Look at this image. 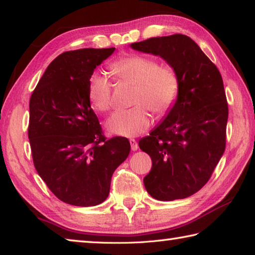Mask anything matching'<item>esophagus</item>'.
I'll use <instances>...</instances> for the list:
<instances>
[{
	"mask_svg": "<svg viewBox=\"0 0 255 255\" xmlns=\"http://www.w3.org/2000/svg\"><path fill=\"white\" fill-rule=\"evenodd\" d=\"M129 142H130V146H131V150H137L138 149V142L135 140V139H129Z\"/></svg>",
	"mask_w": 255,
	"mask_h": 255,
	"instance_id": "1",
	"label": "esophagus"
}]
</instances>
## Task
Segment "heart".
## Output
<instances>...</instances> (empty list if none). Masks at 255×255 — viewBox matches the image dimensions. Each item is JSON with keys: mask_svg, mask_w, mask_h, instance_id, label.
I'll use <instances>...</instances> for the list:
<instances>
[{"mask_svg": "<svg viewBox=\"0 0 255 255\" xmlns=\"http://www.w3.org/2000/svg\"><path fill=\"white\" fill-rule=\"evenodd\" d=\"M110 71L119 81L136 86L132 105L118 110L107 122L108 130L118 136L135 137L150 125V109L164 116L174 107L179 95V78L174 68L159 66L157 60L145 55H125L110 64ZM88 98L99 112H108L113 106V83L101 72H94L88 80Z\"/></svg>", "mask_w": 255, "mask_h": 255, "instance_id": "1", "label": "heart"}]
</instances>
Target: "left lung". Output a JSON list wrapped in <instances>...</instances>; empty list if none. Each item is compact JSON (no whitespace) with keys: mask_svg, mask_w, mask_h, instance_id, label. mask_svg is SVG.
<instances>
[{"mask_svg":"<svg viewBox=\"0 0 255 255\" xmlns=\"http://www.w3.org/2000/svg\"><path fill=\"white\" fill-rule=\"evenodd\" d=\"M131 48L159 55L179 78L174 107L139 147L151 158L143 185L158 201L193 195L211 178L225 150L229 106L219 69L187 35L135 42Z\"/></svg>","mask_w":255,"mask_h":255,"instance_id":"obj_1","label":"left lung"}]
</instances>
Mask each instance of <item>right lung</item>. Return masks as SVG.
Returning a JSON list of instances; mask_svg holds the SVG:
<instances>
[{"label":"right lung","mask_w":255,"mask_h":255,"mask_svg":"<svg viewBox=\"0 0 255 255\" xmlns=\"http://www.w3.org/2000/svg\"><path fill=\"white\" fill-rule=\"evenodd\" d=\"M114 51L88 48L61 53L31 95L27 135L34 167L67 204L103 203L115 169L130 151L127 138L107 139L88 98V80Z\"/></svg>","instance_id":"1"}]
</instances>
